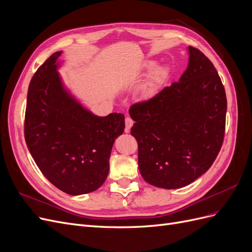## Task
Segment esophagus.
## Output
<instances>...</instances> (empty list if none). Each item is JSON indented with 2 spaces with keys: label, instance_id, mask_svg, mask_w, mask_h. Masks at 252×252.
<instances>
[{
  "label": "esophagus",
  "instance_id": "obj_1",
  "mask_svg": "<svg viewBox=\"0 0 252 252\" xmlns=\"http://www.w3.org/2000/svg\"><path fill=\"white\" fill-rule=\"evenodd\" d=\"M132 125H133V120L131 118L126 117V119H125V132H129V130H130V128L132 127Z\"/></svg>",
  "mask_w": 252,
  "mask_h": 252
}]
</instances>
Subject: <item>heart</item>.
Listing matches in <instances>:
<instances>
[{
	"label": "heart",
	"mask_w": 252,
	"mask_h": 252,
	"mask_svg": "<svg viewBox=\"0 0 252 252\" xmlns=\"http://www.w3.org/2000/svg\"><path fill=\"white\" fill-rule=\"evenodd\" d=\"M154 66H155L154 63L147 64L148 69H151V68ZM166 75H167V71H166L164 67L157 68L155 72L152 73V75L150 77V79L147 82L146 85H145V87L143 89V94L145 96H149V95L154 94L155 91L158 88V86L164 82V80L166 79Z\"/></svg>",
	"instance_id": "1"
}]
</instances>
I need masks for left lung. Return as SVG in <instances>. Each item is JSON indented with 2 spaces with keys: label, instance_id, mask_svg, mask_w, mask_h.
Masks as SVG:
<instances>
[{
  "label": "left lung",
  "instance_id": "1",
  "mask_svg": "<svg viewBox=\"0 0 252 252\" xmlns=\"http://www.w3.org/2000/svg\"><path fill=\"white\" fill-rule=\"evenodd\" d=\"M188 51V67L179 82L129 109L141 175L158 188L177 189L195 181L210 168L224 141L222 81L202 51L191 46Z\"/></svg>",
  "mask_w": 252,
  "mask_h": 252
}]
</instances>
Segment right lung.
I'll return each mask as SVG.
<instances>
[{
	"label": "right lung",
	"instance_id": "right-lung-1",
	"mask_svg": "<svg viewBox=\"0 0 252 252\" xmlns=\"http://www.w3.org/2000/svg\"><path fill=\"white\" fill-rule=\"evenodd\" d=\"M55 52L30 81L24 133L30 155L52 185L80 195L100 188L109 172L113 143L124 132V114L97 117L67 91Z\"/></svg>",
	"mask_w": 252,
	"mask_h": 252
}]
</instances>
